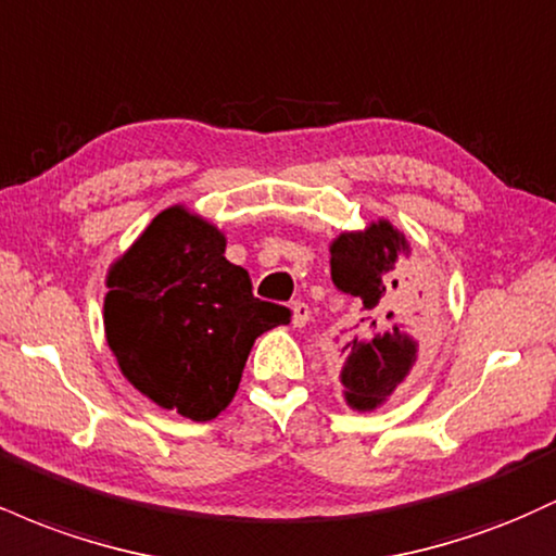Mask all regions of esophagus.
<instances>
[{
    "mask_svg": "<svg viewBox=\"0 0 556 556\" xmlns=\"http://www.w3.org/2000/svg\"><path fill=\"white\" fill-rule=\"evenodd\" d=\"M290 308H292V327H305V324H308V318H311L308 305H305L303 300H295Z\"/></svg>",
    "mask_w": 556,
    "mask_h": 556,
    "instance_id": "34e87169",
    "label": "esophagus"
}]
</instances>
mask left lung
<instances>
[{"label":"left lung","instance_id":"left-lung-1","mask_svg":"<svg viewBox=\"0 0 556 556\" xmlns=\"http://www.w3.org/2000/svg\"><path fill=\"white\" fill-rule=\"evenodd\" d=\"M329 253L331 282L358 300L340 350L344 400L358 410H374L410 374L420 340L429 334L424 305L397 266L410 245L405 235L379 219L361 232H342Z\"/></svg>","mask_w":556,"mask_h":556}]
</instances>
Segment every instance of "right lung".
<instances>
[{"mask_svg":"<svg viewBox=\"0 0 556 556\" xmlns=\"http://www.w3.org/2000/svg\"><path fill=\"white\" fill-rule=\"evenodd\" d=\"M227 240L172 206L106 274L104 329L119 371L159 407L212 420L232 402L256 337L290 324V308L253 298Z\"/></svg>","mask_w":556,"mask_h":556,"instance_id":"add662e5","label":"right lung"}]
</instances>
